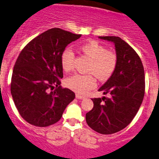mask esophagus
<instances>
[{
    "mask_svg": "<svg viewBox=\"0 0 159 159\" xmlns=\"http://www.w3.org/2000/svg\"><path fill=\"white\" fill-rule=\"evenodd\" d=\"M76 98L77 99H79V100H83V99H84V96H81V95H80V94H78V93H77L76 94Z\"/></svg>",
    "mask_w": 159,
    "mask_h": 159,
    "instance_id": "1",
    "label": "esophagus"
}]
</instances>
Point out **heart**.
<instances>
[{"instance_id":"heart-1","label":"heart","mask_w":159,"mask_h":159,"mask_svg":"<svg viewBox=\"0 0 159 159\" xmlns=\"http://www.w3.org/2000/svg\"><path fill=\"white\" fill-rule=\"evenodd\" d=\"M79 50L90 59L87 72L92 73L100 80H107L113 75L118 64V56L114 51L98 41L89 40L80 44ZM75 54L70 48L63 50L60 57L62 68L66 72L74 68ZM69 88L80 94H86L96 86V80L93 75H75L66 79Z\"/></svg>"}]
</instances>
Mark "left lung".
<instances>
[{"mask_svg":"<svg viewBox=\"0 0 159 159\" xmlns=\"http://www.w3.org/2000/svg\"><path fill=\"white\" fill-rule=\"evenodd\" d=\"M99 38L115 44L118 64L115 72L99 91L109 97L92 99L93 108L85 115L87 124L101 134L121 131L133 121L143 100L144 69L140 56L119 37Z\"/></svg>","mask_w":159,"mask_h":159,"instance_id":"8db88e82","label":"left lung"}]
</instances>
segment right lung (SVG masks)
I'll return each mask as SVG.
<instances>
[{"mask_svg":"<svg viewBox=\"0 0 159 159\" xmlns=\"http://www.w3.org/2000/svg\"><path fill=\"white\" fill-rule=\"evenodd\" d=\"M81 36L52 28L30 41L19 53L13 68L11 93L19 115L30 124L38 127L55 124L75 98L74 92L60 85L63 77L60 57L66 46Z\"/></svg>","mask_w":159,"mask_h":159,"instance_id":"1","label":"right lung"}]
</instances>
